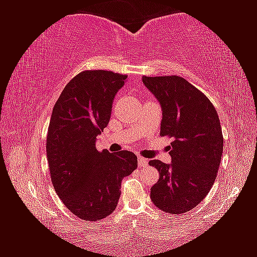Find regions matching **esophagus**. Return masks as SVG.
Masks as SVG:
<instances>
[{
    "mask_svg": "<svg viewBox=\"0 0 257 257\" xmlns=\"http://www.w3.org/2000/svg\"><path fill=\"white\" fill-rule=\"evenodd\" d=\"M137 163H139V166L140 167H145L148 165V159H145V158H143V157H139V158H137Z\"/></svg>",
    "mask_w": 257,
    "mask_h": 257,
    "instance_id": "obj_1",
    "label": "esophagus"
}]
</instances>
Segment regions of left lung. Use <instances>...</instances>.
<instances>
[{
  "mask_svg": "<svg viewBox=\"0 0 257 257\" xmlns=\"http://www.w3.org/2000/svg\"><path fill=\"white\" fill-rule=\"evenodd\" d=\"M142 80L162 105L160 136L174 140L171 165L149 162L159 172L150 197L162 211L185 213L200 204L216 180L224 144L219 117L208 97L180 76Z\"/></svg>",
  "mask_w": 257,
  "mask_h": 257,
  "instance_id": "8db88e82",
  "label": "left lung"
}]
</instances>
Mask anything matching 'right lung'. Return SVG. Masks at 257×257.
I'll return each mask as SVG.
<instances>
[{
  "instance_id": "1",
  "label": "right lung",
  "mask_w": 257,
  "mask_h": 257,
  "mask_svg": "<svg viewBox=\"0 0 257 257\" xmlns=\"http://www.w3.org/2000/svg\"><path fill=\"white\" fill-rule=\"evenodd\" d=\"M127 75L84 70L76 75L53 108L46 141L51 180L75 216L97 221L115 210L121 181L137 167L130 151H98L97 136L107 127L114 95Z\"/></svg>"
}]
</instances>
